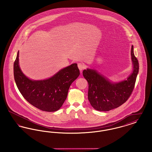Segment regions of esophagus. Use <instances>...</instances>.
I'll return each mask as SVG.
<instances>
[{
    "label": "esophagus",
    "mask_w": 152,
    "mask_h": 152,
    "mask_svg": "<svg viewBox=\"0 0 152 152\" xmlns=\"http://www.w3.org/2000/svg\"><path fill=\"white\" fill-rule=\"evenodd\" d=\"M77 66H78V68H79V69L80 71L81 72L82 70L84 69V68H85V66H84V65L83 64H82V63H78V64H77Z\"/></svg>",
    "instance_id": "1"
}]
</instances>
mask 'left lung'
Instances as JSON below:
<instances>
[{"mask_svg":"<svg viewBox=\"0 0 152 152\" xmlns=\"http://www.w3.org/2000/svg\"><path fill=\"white\" fill-rule=\"evenodd\" d=\"M133 72L126 78L118 83H113L96 70L87 68L83 72L88 83V98L92 107L99 111H109L121 106L132 94L138 73L137 58L131 48Z\"/></svg>","mask_w":152,"mask_h":152,"instance_id":"8db88e82","label":"left lung"}]
</instances>
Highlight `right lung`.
<instances>
[{"mask_svg": "<svg viewBox=\"0 0 152 152\" xmlns=\"http://www.w3.org/2000/svg\"><path fill=\"white\" fill-rule=\"evenodd\" d=\"M19 54L18 51L14 64V75L23 97L40 110L50 112L58 110L66 99L70 86L79 76L77 64L74 63L61 69L47 79L32 80L22 72Z\"/></svg>", "mask_w": 152, "mask_h": 152, "instance_id": "add662e5", "label": "right lung"}]
</instances>
